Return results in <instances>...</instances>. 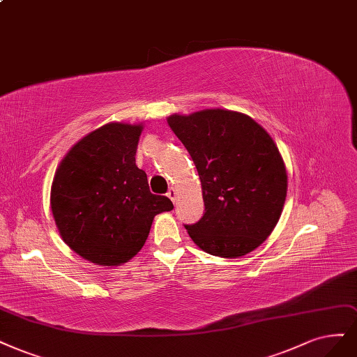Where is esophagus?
Segmentation results:
<instances>
[{"label":"esophagus","instance_id":"34e87169","mask_svg":"<svg viewBox=\"0 0 357 357\" xmlns=\"http://www.w3.org/2000/svg\"><path fill=\"white\" fill-rule=\"evenodd\" d=\"M167 196H168V198H169L171 201H173L174 204L177 202V190H176L174 188H169V189H168V192H167Z\"/></svg>","mask_w":357,"mask_h":357}]
</instances>
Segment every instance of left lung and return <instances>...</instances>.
<instances>
[{"mask_svg":"<svg viewBox=\"0 0 357 357\" xmlns=\"http://www.w3.org/2000/svg\"><path fill=\"white\" fill-rule=\"evenodd\" d=\"M167 121L202 184L205 213L195 225H184L192 241L223 258L260 247L278 225L288 188L272 137L252 118L225 109L171 115Z\"/></svg>","mask_w":357,"mask_h":357,"instance_id":"8db88e82","label":"left lung"}]
</instances>
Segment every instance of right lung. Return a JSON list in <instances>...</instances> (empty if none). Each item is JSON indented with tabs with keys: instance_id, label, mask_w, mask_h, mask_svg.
Wrapping results in <instances>:
<instances>
[{
	"instance_id": "add662e5",
	"label": "right lung",
	"mask_w": 357,
	"mask_h": 357,
	"mask_svg": "<svg viewBox=\"0 0 357 357\" xmlns=\"http://www.w3.org/2000/svg\"><path fill=\"white\" fill-rule=\"evenodd\" d=\"M143 126L112 122L79 140L60 162L52 211L61 238L85 260L118 266L136 255L153 217L174 208L149 190L136 165Z\"/></svg>"
}]
</instances>
